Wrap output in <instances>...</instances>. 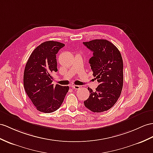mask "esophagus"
Instances as JSON below:
<instances>
[{"instance_id": "esophagus-1", "label": "esophagus", "mask_w": 153, "mask_h": 153, "mask_svg": "<svg viewBox=\"0 0 153 153\" xmlns=\"http://www.w3.org/2000/svg\"><path fill=\"white\" fill-rule=\"evenodd\" d=\"M71 88L73 89H79L80 88V87L79 86V85H73Z\"/></svg>"}]
</instances>
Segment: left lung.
I'll list each match as a JSON object with an SVG mask.
<instances>
[{"instance_id":"obj_1","label":"left lung","mask_w":153,"mask_h":153,"mask_svg":"<svg viewBox=\"0 0 153 153\" xmlns=\"http://www.w3.org/2000/svg\"><path fill=\"white\" fill-rule=\"evenodd\" d=\"M83 44L93 52L89 63L93 75L99 83L94 91H89L84 106L94 112L110 109L120 97L123 85V63L121 54L113 43L106 39H94Z\"/></svg>"}]
</instances>
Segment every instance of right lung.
Returning <instances> with one entry per match:
<instances>
[{"label":"right lung","mask_w":153,"mask_h":153,"mask_svg":"<svg viewBox=\"0 0 153 153\" xmlns=\"http://www.w3.org/2000/svg\"><path fill=\"white\" fill-rule=\"evenodd\" d=\"M65 45L54 41L41 43L30 56L26 64L23 84L36 109L44 113L57 110L64 101L69 86L52 83V74L58 71L56 54Z\"/></svg>","instance_id":"1"}]
</instances>
